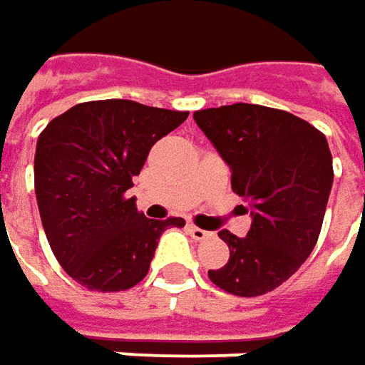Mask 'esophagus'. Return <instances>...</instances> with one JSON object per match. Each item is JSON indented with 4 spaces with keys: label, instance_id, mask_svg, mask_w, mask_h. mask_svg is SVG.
I'll return each instance as SVG.
<instances>
[{
    "label": "esophagus",
    "instance_id": "34e87169",
    "mask_svg": "<svg viewBox=\"0 0 365 365\" xmlns=\"http://www.w3.org/2000/svg\"><path fill=\"white\" fill-rule=\"evenodd\" d=\"M189 234H191L195 240H205V238H210L211 236V232L197 228V226H189Z\"/></svg>",
    "mask_w": 365,
    "mask_h": 365
}]
</instances>
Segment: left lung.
Here are the masks:
<instances>
[{
    "label": "left lung",
    "instance_id": "8db88e82",
    "mask_svg": "<svg viewBox=\"0 0 365 365\" xmlns=\"http://www.w3.org/2000/svg\"><path fill=\"white\" fill-rule=\"evenodd\" d=\"M232 170V189L248 201L245 238L220 230L228 263L210 279L228 294L255 298L287 282L319 240L333 187L327 137L292 113L230 104L192 115Z\"/></svg>",
    "mask_w": 365,
    "mask_h": 365
}]
</instances>
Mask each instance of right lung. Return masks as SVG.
Instances as JSON below:
<instances>
[{
	"mask_svg": "<svg viewBox=\"0 0 365 365\" xmlns=\"http://www.w3.org/2000/svg\"><path fill=\"white\" fill-rule=\"evenodd\" d=\"M189 113L133 101L82 102L55 117L36 141L34 192L53 255L65 273L94 292L141 282L166 228L182 217L150 220L133 187L158 139Z\"/></svg>",
	"mask_w": 365,
	"mask_h": 365,
	"instance_id": "right-lung-1",
	"label": "right lung"
}]
</instances>
